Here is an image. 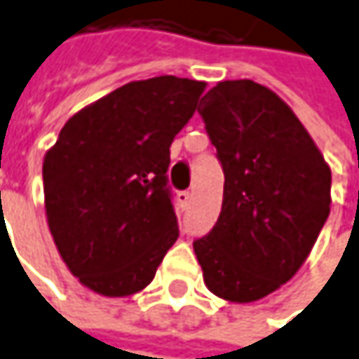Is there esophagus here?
<instances>
[{
    "instance_id": "obj_1",
    "label": "esophagus",
    "mask_w": 359,
    "mask_h": 359,
    "mask_svg": "<svg viewBox=\"0 0 359 359\" xmlns=\"http://www.w3.org/2000/svg\"><path fill=\"white\" fill-rule=\"evenodd\" d=\"M177 197H179V203L182 208H189V203H191V199H193V193H191V191H180Z\"/></svg>"
}]
</instances>
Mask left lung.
I'll list each match as a JSON object with an SVG mask.
<instances>
[{
    "label": "left lung",
    "instance_id": "obj_1",
    "mask_svg": "<svg viewBox=\"0 0 359 359\" xmlns=\"http://www.w3.org/2000/svg\"><path fill=\"white\" fill-rule=\"evenodd\" d=\"M199 114L224 170L222 212L193 241L205 285L255 302L302 267L331 205V168L292 109L252 80H226Z\"/></svg>",
    "mask_w": 359,
    "mask_h": 359
}]
</instances>
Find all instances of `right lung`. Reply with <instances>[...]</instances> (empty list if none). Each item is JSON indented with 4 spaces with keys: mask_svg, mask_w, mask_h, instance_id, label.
I'll list each match as a JSON object with an SVG mask.
<instances>
[{
    "mask_svg": "<svg viewBox=\"0 0 359 359\" xmlns=\"http://www.w3.org/2000/svg\"><path fill=\"white\" fill-rule=\"evenodd\" d=\"M205 83L160 76L74 114L43 162L50 234L69 271L102 296H131L179 238L170 144Z\"/></svg>",
    "mask_w": 359,
    "mask_h": 359,
    "instance_id": "obj_1",
    "label": "right lung"
}]
</instances>
